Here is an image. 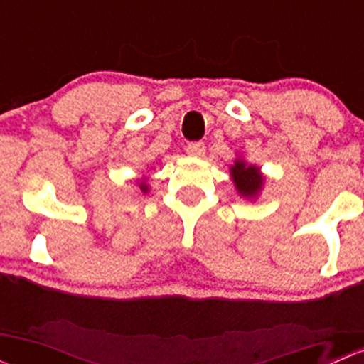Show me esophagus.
<instances>
[{
    "label": "esophagus",
    "instance_id": "esophagus-1",
    "mask_svg": "<svg viewBox=\"0 0 364 364\" xmlns=\"http://www.w3.org/2000/svg\"><path fill=\"white\" fill-rule=\"evenodd\" d=\"M186 153H188L190 156H195V159H200L205 153L204 143H190L188 146H186Z\"/></svg>",
    "mask_w": 364,
    "mask_h": 364
}]
</instances>
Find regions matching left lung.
<instances>
[{"label":"left lung","instance_id":"8db88e82","mask_svg":"<svg viewBox=\"0 0 364 364\" xmlns=\"http://www.w3.org/2000/svg\"><path fill=\"white\" fill-rule=\"evenodd\" d=\"M230 176L237 193L240 197L247 198V200L258 198V195L263 190V185H265V176H263L262 169L239 155L233 159V164L230 166Z\"/></svg>","mask_w":364,"mask_h":364}]
</instances>
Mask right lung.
<instances>
[{"instance_id":"add662e5","label":"right lung","mask_w":364,"mask_h":364,"mask_svg":"<svg viewBox=\"0 0 364 364\" xmlns=\"http://www.w3.org/2000/svg\"><path fill=\"white\" fill-rule=\"evenodd\" d=\"M136 183H137V186H139V190L143 193L150 192V174H148V172H146V174L141 176V178H137Z\"/></svg>"}]
</instances>
